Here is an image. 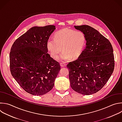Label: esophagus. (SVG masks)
Returning a JSON list of instances; mask_svg holds the SVG:
<instances>
[{
    "label": "esophagus",
    "mask_w": 122,
    "mask_h": 122,
    "mask_svg": "<svg viewBox=\"0 0 122 122\" xmlns=\"http://www.w3.org/2000/svg\"><path fill=\"white\" fill-rule=\"evenodd\" d=\"M60 64L61 66H62V67H65L66 66V64L65 63H60Z\"/></svg>",
    "instance_id": "34e87169"
}]
</instances>
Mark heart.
<instances>
[{
    "mask_svg": "<svg viewBox=\"0 0 122 122\" xmlns=\"http://www.w3.org/2000/svg\"><path fill=\"white\" fill-rule=\"evenodd\" d=\"M86 45V36L82 31L64 28L58 31L55 39L49 38L47 48L50 56L56 58L61 51L63 52L57 57L60 61H68L76 59L81 55Z\"/></svg>",
    "mask_w": 122,
    "mask_h": 122,
    "instance_id": "obj_1",
    "label": "heart"
}]
</instances>
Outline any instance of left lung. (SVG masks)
I'll use <instances>...</instances> for the list:
<instances>
[{
	"mask_svg": "<svg viewBox=\"0 0 122 122\" xmlns=\"http://www.w3.org/2000/svg\"><path fill=\"white\" fill-rule=\"evenodd\" d=\"M74 27L85 34L86 45L78 59L66 66L70 86L75 92L89 95L101 90L112 74L113 49L109 41L93 28L86 25Z\"/></svg>",
	"mask_w": 122,
	"mask_h": 122,
	"instance_id": "obj_1",
	"label": "left lung"
}]
</instances>
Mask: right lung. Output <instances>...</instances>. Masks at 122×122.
<instances>
[{
    "instance_id": "add662e5",
    "label": "right lung",
    "mask_w": 122,
    "mask_h": 122,
    "mask_svg": "<svg viewBox=\"0 0 122 122\" xmlns=\"http://www.w3.org/2000/svg\"><path fill=\"white\" fill-rule=\"evenodd\" d=\"M54 25L30 28L13 43L10 54L12 76L20 87L33 95H42L53 88L59 63L47 53L46 43Z\"/></svg>"
}]
</instances>
